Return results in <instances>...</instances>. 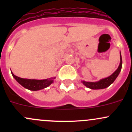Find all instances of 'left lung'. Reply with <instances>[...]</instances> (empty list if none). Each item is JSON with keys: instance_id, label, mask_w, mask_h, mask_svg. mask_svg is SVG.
I'll list each match as a JSON object with an SVG mask.
<instances>
[{"instance_id": "obj_1", "label": "left lung", "mask_w": 132, "mask_h": 132, "mask_svg": "<svg viewBox=\"0 0 132 132\" xmlns=\"http://www.w3.org/2000/svg\"><path fill=\"white\" fill-rule=\"evenodd\" d=\"M122 63H123L122 62V57L120 52V64H119V66H118V68L111 75L107 77V78L100 80L98 82H92L82 81V82L84 86H86L88 88L91 89H101L106 88V87H109L110 85H111L114 82L116 78L118 77V76L119 75V73L121 70Z\"/></svg>"}]
</instances>
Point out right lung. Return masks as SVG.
<instances>
[{"label":"right lung","mask_w":132,"mask_h":132,"mask_svg":"<svg viewBox=\"0 0 132 132\" xmlns=\"http://www.w3.org/2000/svg\"><path fill=\"white\" fill-rule=\"evenodd\" d=\"M11 74L20 84L22 85L25 88L30 90V91H38V90L46 88V87H48L51 84L53 83L54 79L55 78V77H52V78L44 80L27 79V78H22L14 75L12 73V71Z\"/></svg>","instance_id":"right-lung-1"}]
</instances>
